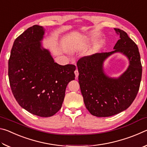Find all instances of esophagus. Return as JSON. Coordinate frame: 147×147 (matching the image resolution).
Returning <instances> with one entry per match:
<instances>
[{
	"mask_svg": "<svg viewBox=\"0 0 147 147\" xmlns=\"http://www.w3.org/2000/svg\"><path fill=\"white\" fill-rule=\"evenodd\" d=\"M74 74H75L76 78H78V74H79V73H78V69H76L75 71H74Z\"/></svg>",
	"mask_w": 147,
	"mask_h": 147,
	"instance_id": "34e87169",
	"label": "esophagus"
}]
</instances>
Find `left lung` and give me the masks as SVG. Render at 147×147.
Masks as SVG:
<instances>
[{"label":"left lung","instance_id":"obj_1","mask_svg":"<svg viewBox=\"0 0 147 147\" xmlns=\"http://www.w3.org/2000/svg\"><path fill=\"white\" fill-rule=\"evenodd\" d=\"M114 29L120 36V39L113 47L114 51L82 57L76 63L84 104L91 115L99 117L112 116L127 109L136 97L142 76L140 54L137 45L125 32ZM117 52L127 57L129 65L118 78H111L104 72L103 62Z\"/></svg>","mask_w":147,"mask_h":147}]
</instances>
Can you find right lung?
I'll use <instances>...</instances> for the list:
<instances>
[{
	"mask_svg": "<svg viewBox=\"0 0 147 147\" xmlns=\"http://www.w3.org/2000/svg\"><path fill=\"white\" fill-rule=\"evenodd\" d=\"M43 26L30 27L15 40L8 61L11 91L22 108L43 117L61 109L67 86L75 78L76 66L60 65L42 46Z\"/></svg>",
	"mask_w": 147,
	"mask_h": 147,
	"instance_id": "add662e5",
	"label": "right lung"
}]
</instances>
